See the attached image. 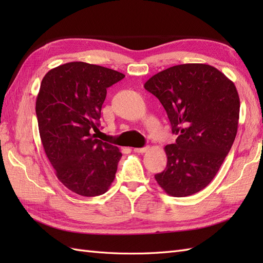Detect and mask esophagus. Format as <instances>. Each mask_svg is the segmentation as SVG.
I'll return each instance as SVG.
<instances>
[{
    "mask_svg": "<svg viewBox=\"0 0 263 263\" xmlns=\"http://www.w3.org/2000/svg\"><path fill=\"white\" fill-rule=\"evenodd\" d=\"M148 150H149V147L146 146V147H143V148H135V149H133V152L138 153V154H143V153L148 152Z\"/></svg>",
    "mask_w": 263,
    "mask_h": 263,
    "instance_id": "34e87169",
    "label": "esophagus"
}]
</instances>
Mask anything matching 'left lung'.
Segmentation results:
<instances>
[{"instance_id": "left-lung-1", "label": "left lung", "mask_w": 263, "mask_h": 263, "mask_svg": "<svg viewBox=\"0 0 263 263\" xmlns=\"http://www.w3.org/2000/svg\"><path fill=\"white\" fill-rule=\"evenodd\" d=\"M144 89L159 99L175 143L165 147L166 168L156 181L172 197L203 190L235 140L239 97L234 82L208 64L175 65L153 76Z\"/></svg>"}]
</instances>
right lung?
Returning <instances> with one entry per match:
<instances>
[{
	"mask_svg": "<svg viewBox=\"0 0 263 263\" xmlns=\"http://www.w3.org/2000/svg\"><path fill=\"white\" fill-rule=\"evenodd\" d=\"M124 77L100 65L70 62L42 80L36 115L44 150L60 182L82 197L104 194L115 178L122 154L96 133L107 88Z\"/></svg>",
	"mask_w": 263,
	"mask_h": 263,
	"instance_id": "obj_1",
	"label": "right lung"
}]
</instances>
